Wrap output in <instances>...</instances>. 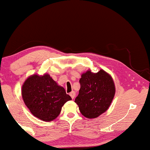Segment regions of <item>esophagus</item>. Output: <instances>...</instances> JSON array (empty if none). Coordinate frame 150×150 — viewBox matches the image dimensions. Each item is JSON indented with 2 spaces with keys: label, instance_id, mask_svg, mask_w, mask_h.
Listing matches in <instances>:
<instances>
[{
  "label": "esophagus",
  "instance_id": "1",
  "mask_svg": "<svg viewBox=\"0 0 150 150\" xmlns=\"http://www.w3.org/2000/svg\"><path fill=\"white\" fill-rule=\"evenodd\" d=\"M70 97H71V99H74V97L76 96V93L74 91H71V92L70 93Z\"/></svg>",
  "mask_w": 150,
  "mask_h": 150
}]
</instances>
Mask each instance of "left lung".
<instances>
[{
    "mask_svg": "<svg viewBox=\"0 0 150 150\" xmlns=\"http://www.w3.org/2000/svg\"><path fill=\"white\" fill-rule=\"evenodd\" d=\"M79 94L75 99L80 112L87 118H96L109 108L116 88L114 80L103 70L82 74Z\"/></svg>",
    "mask_w": 150,
    "mask_h": 150,
    "instance_id": "left-lung-1",
    "label": "left lung"
}]
</instances>
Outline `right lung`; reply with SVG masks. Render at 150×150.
Returning <instances> with one entry per match:
<instances>
[{
  "instance_id": "add662e5",
  "label": "right lung",
  "mask_w": 150,
  "mask_h": 150,
  "mask_svg": "<svg viewBox=\"0 0 150 150\" xmlns=\"http://www.w3.org/2000/svg\"><path fill=\"white\" fill-rule=\"evenodd\" d=\"M21 95L32 115L47 122L55 120L64 103L71 99L48 74L28 77L22 85Z\"/></svg>"
}]
</instances>
